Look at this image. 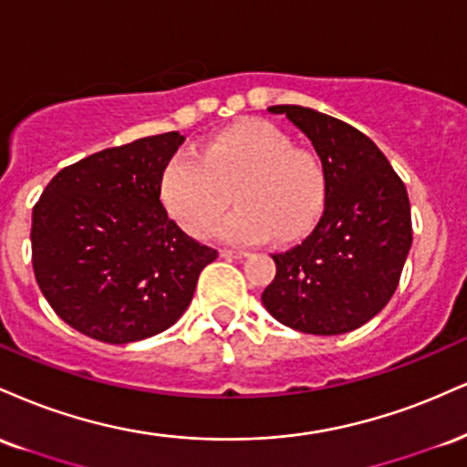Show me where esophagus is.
Returning <instances> with one entry per match:
<instances>
[{
  "mask_svg": "<svg viewBox=\"0 0 467 467\" xmlns=\"http://www.w3.org/2000/svg\"><path fill=\"white\" fill-rule=\"evenodd\" d=\"M221 255H223V257H227V260H232V257H235V260H243V257L249 255V251H243V249H240V251L223 249V251H221Z\"/></svg>",
  "mask_w": 467,
  "mask_h": 467,
  "instance_id": "esophagus-1",
  "label": "esophagus"
}]
</instances>
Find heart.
<instances>
[{"mask_svg": "<svg viewBox=\"0 0 467 467\" xmlns=\"http://www.w3.org/2000/svg\"><path fill=\"white\" fill-rule=\"evenodd\" d=\"M323 188L317 159L295 148L277 126L255 119L213 135L199 157L179 152L170 159L159 199L183 232L202 238L227 210L234 190L238 210L218 224L216 235L260 243L273 234L279 243H293L319 216Z\"/></svg>", "mask_w": 467, "mask_h": 467, "instance_id": "obj_1", "label": "heart"}]
</instances>
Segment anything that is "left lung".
Wrapping results in <instances>:
<instances>
[{
	"label": "left lung",
	"mask_w": 467,
	"mask_h": 467,
	"mask_svg": "<svg viewBox=\"0 0 467 467\" xmlns=\"http://www.w3.org/2000/svg\"><path fill=\"white\" fill-rule=\"evenodd\" d=\"M286 115L321 159L323 213L304 243L275 254V279L262 304L304 334L352 332L396 293L413 244L407 188L369 137L310 107H268Z\"/></svg>",
	"instance_id": "1"
}]
</instances>
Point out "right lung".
I'll return each mask as SVG.
<instances>
[{
	"label": "right lung",
	"mask_w": 467,
	"mask_h": 467,
	"mask_svg": "<svg viewBox=\"0 0 467 467\" xmlns=\"http://www.w3.org/2000/svg\"><path fill=\"white\" fill-rule=\"evenodd\" d=\"M141 137L71 163L32 210V266L43 297L67 326L102 343L144 341L181 319L218 251L170 221L163 168L183 144Z\"/></svg>",
	"instance_id": "1"
}]
</instances>
